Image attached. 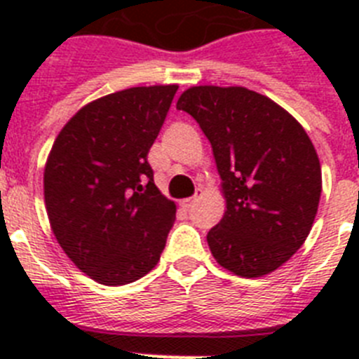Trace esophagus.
<instances>
[{"mask_svg":"<svg viewBox=\"0 0 359 359\" xmlns=\"http://www.w3.org/2000/svg\"><path fill=\"white\" fill-rule=\"evenodd\" d=\"M199 199V192L196 196H192V198H187V199H182V201H180V205H182L183 208H185V210H189L190 207H192V205H194L196 201H198Z\"/></svg>","mask_w":359,"mask_h":359,"instance_id":"esophagus-1","label":"esophagus"}]
</instances>
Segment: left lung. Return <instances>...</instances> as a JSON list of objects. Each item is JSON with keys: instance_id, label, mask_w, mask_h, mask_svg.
I'll return each instance as SVG.
<instances>
[{"instance_id": "obj_1", "label": "left lung", "mask_w": 359, "mask_h": 359, "mask_svg": "<svg viewBox=\"0 0 359 359\" xmlns=\"http://www.w3.org/2000/svg\"><path fill=\"white\" fill-rule=\"evenodd\" d=\"M208 138L226 210L207 241L219 266L244 278L273 273L306 243L322 167L306 129L243 86H192L177 98Z\"/></svg>"}]
</instances>
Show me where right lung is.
Here are the masks:
<instances>
[{
	"instance_id": "right-lung-1",
	"label": "right lung",
	"mask_w": 359,
	"mask_h": 359,
	"mask_svg": "<svg viewBox=\"0 0 359 359\" xmlns=\"http://www.w3.org/2000/svg\"><path fill=\"white\" fill-rule=\"evenodd\" d=\"M177 84L100 97L57 135L44 165L50 228L69 261L104 286H123L160 261L176 219L147 163Z\"/></svg>"
}]
</instances>
